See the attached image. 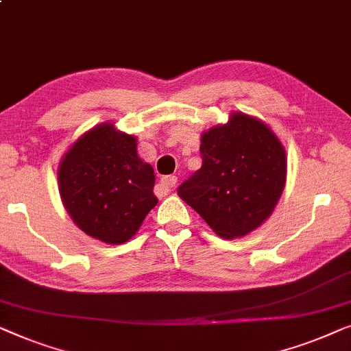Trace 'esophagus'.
Instances as JSON below:
<instances>
[{"label": "esophagus", "instance_id": "34e87169", "mask_svg": "<svg viewBox=\"0 0 351 351\" xmlns=\"http://www.w3.org/2000/svg\"><path fill=\"white\" fill-rule=\"evenodd\" d=\"M176 181H178V178L173 176V175L165 176V178H162V180H160V187L165 192H170V191H173V187L176 186Z\"/></svg>", "mask_w": 351, "mask_h": 351}]
</instances>
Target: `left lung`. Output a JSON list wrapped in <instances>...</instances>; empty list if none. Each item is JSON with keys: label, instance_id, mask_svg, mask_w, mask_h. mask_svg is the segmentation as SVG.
<instances>
[{"label": "left lung", "instance_id": "obj_1", "mask_svg": "<svg viewBox=\"0 0 351 351\" xmlns=\"http://www.w3.org/2000/svg\"><path fill=\"white\" fill-rule=\"evenodd\" d=\"M202 169L178 195L213 232L232 240L248 235L272 215L286 186V151L258 117L232 111L226 124L202 133Z\"/></svg>", "mask_w": 351, "mask_h": 351}]
</instances>
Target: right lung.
Here are the masks:
<instances>
[{"instance_id": "1", "label": "right lung", "mask_w": 351, "mask_h": 351, "mask_svg": "<svg viewBox=\"0 0 351 351\" xmlns=\"http://www.w3.org/2000/svg\"><path fill=\"white\" fill-rule=\"evenodd\" d=\"M136 136L103 122L63 154L58 192L68 215L88 237L122 245L157 205L154 169L140 159Z\"/></svg>"}]
</instances>
